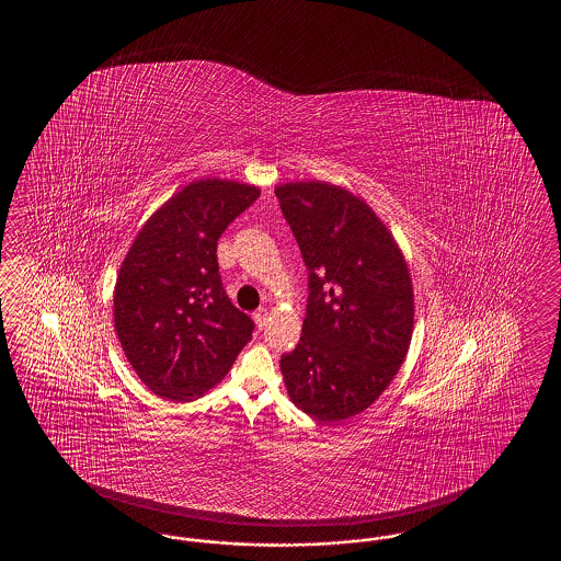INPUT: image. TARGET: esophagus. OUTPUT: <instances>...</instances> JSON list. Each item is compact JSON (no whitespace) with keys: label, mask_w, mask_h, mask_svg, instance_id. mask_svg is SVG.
<instances>
[{"label":"esophagus","mask_w":561,"mask_h":561,"mask_svg":"<svg viewBox=\"0 0 561 561\" xmlns=\"http://www.w3.org/2000/svg\"><path fill=\"white\" fill-rule=\"evenodd\" d=\"M252 317H254L256 327H259V329H264V327H266V321H268V309H264L263 307V309L256 310Z\"/></svg>","instance_id":"34e87169"}]
</instances>
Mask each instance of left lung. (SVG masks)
Masks as SVG:
<instances>
[{
  "label": "left lung",
  "instance_id": "8db88e82",
  "mask_svg": "<svg viewBox=\"0 0 561 561\" xmlns=\"http://www.w3.org/2000/svg\"><path fill=\"white\" fill-rule=\"evenodd\" d=\"M280 210L309 268L295 351L280 358L290 401L336 423L373 405L393 381L413 334L403 252L369 204L329 182H286Z\"/></svg>",
  "mask_w": 561,
  "mask_h": 561
}]
</instances>
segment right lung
Here are the masks:
<instances>
[{
    "instance_id": "obj_1",
    "label": "right lung",
    "mask_w": 561,
    "mask_h": 561,
    "mask_svg": "<svg viewBox=\"0 0 561 561\" xmlns=\"http://www.w3.org/2000/svg\"><path fill=\"white\" fill-rule=\"evenodd\" d=\"M261 196L234 180L191 182L146 220L119 266L114 327L152 393L192 401L222 381L254 322L227 297L216 244Z\"/></svg>"
}]
</instances>
